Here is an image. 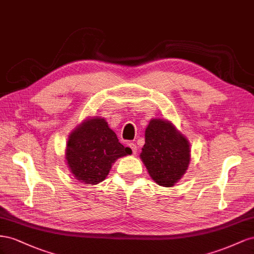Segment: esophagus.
<instances>
[{
	"instance_id": "1",
	"label": "esophagus",
	"mask_w": 254,
	"mask_h": 254,
	"mask_svg": "<svg viewBox=\"0 0 254 254\" xmlns=\"http://www.w3.org/2000/svg\"><path fill=\"white\" fill-rule=\"evenodd\" d=\"M128 147L131 148L133 154H136V152H137V146H136V144L134 142H131V143H128Z\"/></svg>"
}]
</instances>
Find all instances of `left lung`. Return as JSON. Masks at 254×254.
Masks as SVG:
<instances>
[{
    "mask_svg": "<svg viewBox=\"0 0 254 254\" xmlns=\"http://www.w3.org/2000/svg\"><path fill=\"white\" fill-rule=\"evenodd\" d=\"M141 150V161L159 186L172 187L190 163V143L169 120H150Z\"/></svg>",
    "mask_w": 254,
    "mask_h": 254,
    "instance_id": "8db88e82",
    "label": "left lung"
}]
</instances>
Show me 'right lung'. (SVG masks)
<instances>
[{
	"mask_svg": "<svg viewBox=\"0 0 254 254\" xmlns=\"http://www.w3.org/2000/svg\"><path fill=\"white\" fill-rule=\"evenodd\" d=\"M129 154L132 150L122 146L106 120L95 116L70 133L64 158L75 180L97 185L105 180L118 158Z\"/></svg>",
	"mask_w": 254,
	"mask_h": 254,
	"instance_id": "obj_1",
	"label": "right lung"
}]
</instances>
